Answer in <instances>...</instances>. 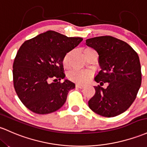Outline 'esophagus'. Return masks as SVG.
Segmentation results:
<instances>
[{
	"instance_id": "obj_1",
	"label": "esophagus",
	"mask_w": 147,
	"mask_h": 147,
	"mask_svg": "<svg viewBox=\"0 0 147 147\" xmlns=\"http://www.w3.org/2000/svg\"><path fill=\"white\" fill-rule=\"evenodd\" d=\"M84 86V84H76V87H77V88H83V87Z\"/></svg>"
}]
</instances>
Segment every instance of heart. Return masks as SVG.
Returning <instances> with one entry per match:
<instances>
[{"mask_svg": "<svg viewBox=\"0 0 147 147\" xmlns=\"http://www.w3.org/2000/svg\"><path fill=\"white\" fill-rule=\"evenodd\" d=\"M91 50L93 49H90V48L86 49L84 51V54L87 52V51H91ZM71 54H72V51H70V52H67L65 55V56H64L63 63V65L65 67H67L69 65V59H70ZM69 76H70L71 80H75V81L80 82V83H84V82L88 81L90 76H91V72L87 70H77L71 72Z\"/></svg>", "mask_w": 147, "mask_h": 147, "instance_id": "heart-1", "label": "heart"}]
</instances>
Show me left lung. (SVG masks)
<instances>
[{"label": "left lung", "instance_id": "8db88e82", "mask_svg": "<svg viewBox=\"0 0 147 147\" xmlns=\"http://www.w3.org/2000/svg\"><path fill=\"white\" fill-rule=\"evenodd\" d=\"M87 46L99 55L101 70L95 77L100 85L88 101L93 112L114 117L126 111L136 98L142 82L141 65L138 53L128 43L109 35L86 40ZM108 83L106 89L101 86Z\"/></svg>", "mask_w": 147, "mask_h": 147}]
</instances>
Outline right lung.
<instances>
[{"label": "right lung", "mask_w": 147, "mask_h": 147, "mask_svg": "<svg viewBox=\"0 0 147 147\" xmlns=\"http://www.w3.org/2000/svg\"><path fill=\"white\" fill-rule=\"evenodd\" d=\"M82 40L48 30L22 45L14 61L13 84L19 98L29 110L46 114L63 105L75 84L67 80L61 82L65 77L63 61Z\"/></svg>", "instance_id": "obj_1"}]
</instances>
